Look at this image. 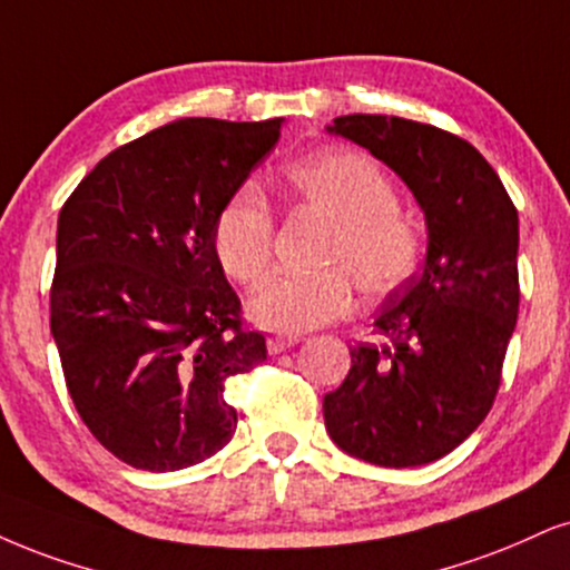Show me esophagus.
Segmentation results:
<instances>
[{
  "label": "esophagus",
  "instance_id": "1",
  "mask_svg": "<svg viewBox=\"0 0 570 570\" xmlns=\"http://www.w3.org/2000/svg\"><path fill=\"white\" fill-rule=\"evenodd\" d=\"M298 343V338H293V335H274V338H269L266 341V351H269V354H283V351H287V348H293Z\"/></svg>",
  "mask_w": 570,
  "mask_h": 570
}]
</instances>
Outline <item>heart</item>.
Returning <instances> with one entry per match:
<instances>
[{
	"label": "heart",
	"mask_w": 570,
	"mask_h": 570,
	"mask_svg": "<svg viewBox=\"0 0 570 570\" xmlns=\"http://www.w3.org/2000/svg\"><path fill=\"white\" fill-rule=\"evenodd\" d=\"M285 189L301 208L333 222L314 274H277L248 301V314L272 333H304L341 320L354 284L367 298L399 291L417 269L423 240L399 214L389 174L360 150H327L285 168ZM216 262L237 285L266 277L274 256V216L256 187L229 195L214 219Z\"/></svg>",
	"instance_id": "obj_1"
}]
</instances>
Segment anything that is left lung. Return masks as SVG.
I'll use <instances>...</instances> for the list:
<instances>
[{"mask_svg": "<svg viewBox=\"0 0 570 570\" xmlns=\"http://www.w3.org/2000/svg\"><path fill=\"white\" fill-rule=\"evenodd\" d=\"M330 135L362 145L423 208V272L391 296L370 343L327 393L325 425L343 452L414 468L462 444L487 417L518 320V210L465 139L396 116L335 118Z\"/></svg>", "mask_w": 570, "mask_h": 570, "instance_id": "8db88e82", "label": "left lung"}]
</instances>
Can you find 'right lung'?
Here are the masks:
<instances>
[{
    "mask_svg": "<svg viewBox=\"0 0 570 570\" xmlns=\"http://www.w3.org/2000/svg\"><path fill=\"white\" fill-rule=\"evenodd\" d=\"M279 126L179 118L105 156L60 210L49 327L76 412L126 465L189 468L235 433L224 383L266 341L210 235Z\"/></svg>",
    "mask_w": 570,
    "mask_h": 570,
    "instance_id": "right-lung-1",
    "label": "right lung"
}]
</instances>
